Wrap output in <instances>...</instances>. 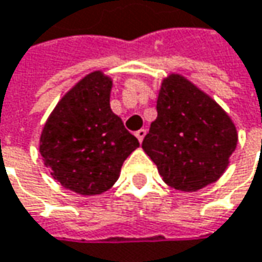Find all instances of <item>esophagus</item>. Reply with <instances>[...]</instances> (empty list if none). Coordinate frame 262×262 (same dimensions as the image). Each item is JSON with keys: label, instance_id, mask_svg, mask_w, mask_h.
Instances as JSON below:
<instances>
[{"label": "esophagus", "instance_id": "esophagus-1", "mask_svg": "<svg viewBox=\"0 0 262 262\" xmlns=\"http://www.w3.org/2000/svg\"><path fill=\"white\" fill-rule=\"evenodd\" d=\"M146 134H147L146 129H138V131H137L136 137H137V138H138V141H140V143H141V141L144 140V137H146Z\"/></svg>", "mask_w": 262, "mask_h": 262}]
</instances>
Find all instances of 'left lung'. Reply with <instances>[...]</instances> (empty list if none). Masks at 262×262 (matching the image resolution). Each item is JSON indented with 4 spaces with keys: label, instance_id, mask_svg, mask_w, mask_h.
Returning a JSON list of instances; mask_svg holds the SVG:
<instances>
[{
    "label": "left lung",
    "instance_id": "left-lung-1",
    "mask_svg": "<svg viewBox=\"0 0 262 262\" xmlns=\"http://www.w3.org/2000/svg\"><path fill=\"white\" fill-rule=\"evenodd\" d=\"M156 109L143 150L163 181L186 192L216 182L236 148V126L230 116L179 74L163 80Z\"/></svg>",
    "mask_w": 262,
    "mask_h": 262
}]
</instances>
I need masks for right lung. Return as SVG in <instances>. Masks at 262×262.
<instances>
[{
	"label": "right lung",
	"mask_w": 262,
	"mask_h": 262,
	"mask_svg": "<svg viewBox=\"0 0 262 262\" xmlns=\"http://www.w3.org/2000/svg\"><path fill=\"white\" fill-rule=\"evenodd\" d=\"M111 89L102 71L87 74L58 102L40 134L39 151L51 175L81 195L107 191L140 146L112 112Z\"/></svg>",
	"instance_id": "1"
}]
</instances>
